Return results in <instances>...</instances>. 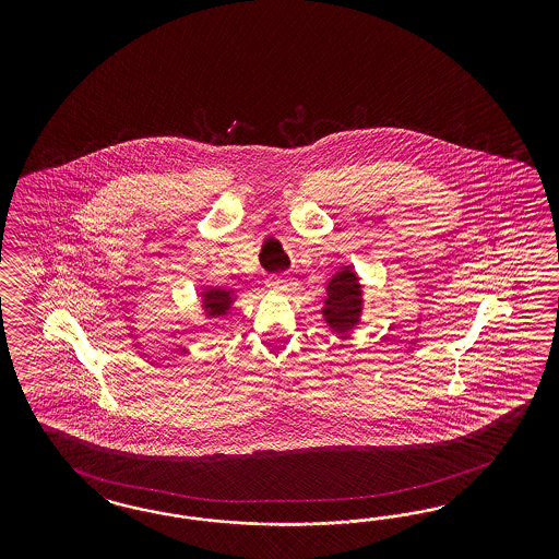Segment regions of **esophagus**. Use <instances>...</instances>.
Listing matches in <instances>:
<instances>
[{"label": "esophagus", "instance_id": "34e87169", "mask_svg": "<svg viewBox=\"0 0 559 559\" xmlns=\"http://www.w3.org/2000/svg\"><path fill=\"white\" fill-rule=\"evenodd\" d=\"M269 287L272 290L283 293V290H288V287H290V278L288 276H272L271 281H269Z\"/></svg>", "mask_w": 559, "mask_h": 559}]
</instances>
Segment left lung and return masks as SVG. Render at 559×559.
Listing matches in <instances>:
<instances>
[{
	"instance_id": "1",
	"label": "left lung",
	"mask_w": 559,
	"mask_h": 559,
	"mask_svg": "<svg viewBox=\"0 0 559 559\" xmlns=\"http://www.w3.org/2000/svg\"><path fill=\"white\" fill-rule=\"evenodd\" d=\"M323 299V322L336 336L353 332L362 318V285L353 266H340V271L328 281Z\"/></svg>"
}]
</instances>
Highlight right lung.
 Instances as JSON below:
<instances>
[{"label": "right lung", "instance_id": "obj_1", "mask_svg": "<svg viewBox=\"0 0 559 559\" xmlns=\"http://www.w3.org/2000/svg\"><path fill=\"white\" fill-rule=\"evenodd\" d=\"M199 297H201L204 316L213 320V318L227 316L231 305L236 304L237 293L231 288L204 287Z\"/></svg>", "mask_w": 559, "mask_h": 559}]
</instances>
